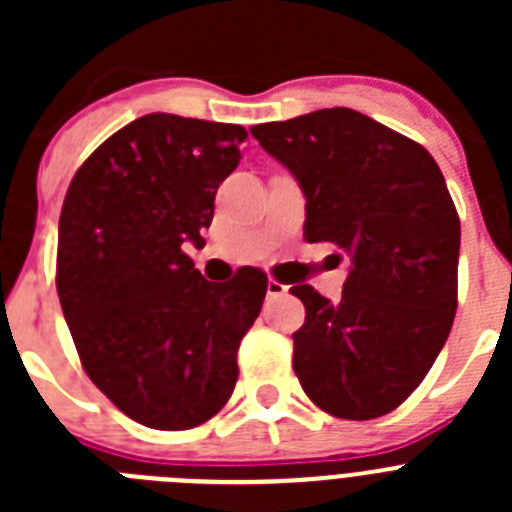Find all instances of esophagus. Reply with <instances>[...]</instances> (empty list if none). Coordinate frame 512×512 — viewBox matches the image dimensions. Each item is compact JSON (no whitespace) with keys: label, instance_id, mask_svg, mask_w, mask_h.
<instances>
[{"label":"esophagus","instance_id":"esophagus-1","mask_svg":"<svg viewBox=\"0 0 512 512\" xmlns=\"http://www.w3.org/2000/svg\"><path fill=\"white\" fill-rule=\"evenodd\" d=\"M287 284H282V282H277V279H269V282H266V295L271 297V300H274V297H282V295H287Z\"/></svg>","mask_w":512,"mask_h":512}]
</instances>
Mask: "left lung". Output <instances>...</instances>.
I'll return each instance as SVG.
<instances>
[{
	"label": "left lung",
	"mask_w": 512,
	"mask_h": 512,
	"mask_svg": "<svg viewBox=\"0 0 512 512\" xmlns=\"http://www.w3.org/2000/svg\"><path fill=\"white\" fill-rule=\"evenodd\" d=\"M251 135L305 192V241L348 256L341 300L310 284L295 374L320 410L387 415L425 379L456 315L459 215L420 143L348 107L253 125ZM343 256H338L341 261Z\"/></svg>",
	"instance_id": "1"
}]
</instances>
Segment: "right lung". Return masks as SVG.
Wrapping results in <instances>:
<instances>
[{"mask_svg":"<svg viewBox=\"0 0 512 512\" xmlns=\"http://www.w3.org/2000/svg\"><path fill=\"white\" fill-rule=\"evenodd\" d=\"M241 125L138 117L79 166L58 223L56 289L81 366L115 408L156 431L220 413L266 274L207 282L184 243L205 246L217 187L241 164Z\"/></svg>","mask_w":512,"mask_h":512,"instance_id":"obj_1","label":"right lung"}]
</instances>
